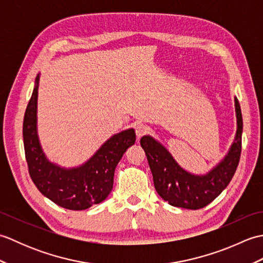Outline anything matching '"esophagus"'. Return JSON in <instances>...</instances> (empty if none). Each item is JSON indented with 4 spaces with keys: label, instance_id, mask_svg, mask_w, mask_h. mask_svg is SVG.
I'll use <instances>...</instances> for the list:
<instances>
[{
    "label": "esophagus",
    "instance_id": "1",
    "mask_svg": "<svg viewBox=\"0 0 263 263\" xmlns=\"http://www.w3.org/2000/svg\"><path fill=\"white\" fill-rule=\"evenodd\" d=\"M149 127L143 124V123H138V124L136 125V135H137V138L140 139L143 135H146V133L148 132Z\"/></svg>",
    "mask_w": 263,
    "mask_h": 263
}]
</instances>
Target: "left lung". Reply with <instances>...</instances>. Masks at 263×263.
<instances>
[{"mask_svg": "<svg viewBox=\"0 0 263 263\" xmlns=\"http://www.w3.org/2000/svg\"><path fill=\"white\" fill-rule=\"evenodd\" d=\"M236 135L227 155L206 174H192L177 164L172 154L152 136L140 140L153 173L156 191L171 205L197 210L208 205L219 195L235 174L242 150L243 120L241 106L234 97Z\"/></svg>", "mask_w": 263, "mask_h": 263, "instance_id": "1", "label": "left lung"}]
</instances>
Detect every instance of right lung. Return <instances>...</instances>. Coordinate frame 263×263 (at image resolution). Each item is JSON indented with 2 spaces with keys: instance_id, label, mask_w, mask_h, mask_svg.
Masks as SVG:
<instances>
[{
  "instance_id": "obj_1",
  "label": "right lung",
  "mask_w": 263,
  "mask_h": 263,
  "mask_svg": "<svg viewBox=\"0 0 263 263\" xmlns=\"http://www.w3.org/2000/svg\"><path fill=\"white\" fill-rule=\"evenodd\" d=\"M39 76L28 103L22 136L29 175L36 187L54 203L70 210H85L108 197L114 172L126 149L136 142L133 128L121 131L106 140L86 163L65 168L49 161L37 135Z\"/></svg>"
}]
</instances>
